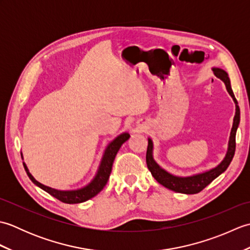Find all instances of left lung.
<instances>
[{
    "instance_id": "obj_1",
    "label": "left lung",
    "mask_w": 250,
    "mask_h": 250,
    "mask_svg": "<svg viewBox=\"0 0 250 250\" xmlns=\"http://www.w3.org/2000/svg\"><path fill=\"white\" fill-rule=\"evenodd\" d=\"M215 75L220 78L222 82L226 83V87L228 92L234 100L236 104V111L234 116V120H233V126L231 130V135H230V141H229V148H228V152L226 155V158L224 159L218 167L210 169V171H207L205 173L193 175V176L190 177H177L174 176V175L167 173L164 171L163 168L158 166L156 161L153 160L152 158V142L150 139H148V147H147V152H146V162L147 167L151 172V175L159 184H161L164 187H167L169 190H173L175 192L179 193H187V194H194L199 193L200 191L203 190L206 186H208L213 180L218 177L221 173H224L228 167L230 166L233 157H234L235 152V135H236V130L237 126L240 125V107L237 105V101L234 97V93L232 91L230 79L228 74L221 70V68H213Z\"/></svg>"
}]
</instances>
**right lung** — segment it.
<instances>
[{"mask_svg":"<svg viewBox=\"0 0 250 250\" xmlns=\"http://www.w3.org/2000/svg\"><path fill=\"white\" fill-rule=\"evenodd\" d=\"M129 137H130V135L128 133H124V134L119 135L117 139H115L113 142L110 143L107 147V149H106V151L104 153V157L102 159V162H101V166H100L97 176H95L92 182L90 183L88 186H86V187L78 189V190L60 191V190L52 189L50 187H47V186L37 182V180L33 176H32L24 163H23V167H24L26 174H28V176L32 180V182H33L36 186H39L40 188L45 190L46 192H48L50 195L54 196V198L63 202V203H66V204L83 203V202L88 201L91 198H93V196H95L99 192H101V191L103 190L105 185L107 184V180L109 178L111 167H113V163H114L117 152H118V150L120 149L122 144L129 140Z\"/></svg>","mask_w":250,"mask_h":250,"instance_id":"obj_1","label":"right lung"}]
</instances>
